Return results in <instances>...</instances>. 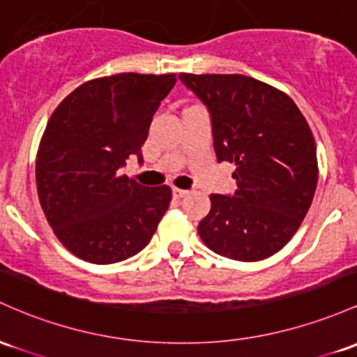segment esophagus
I'll return each instance as SVG.
<instances>
[{"label":"esophagus","instance_id":"esophagus-1","mask_svg":"<svg viewBox=\"0 0 357 357\" xmlns=\"http://www.w3.org/2000/svg\"><path fill=\"white\" fill-rule=\"evenodd\" d=\"M185 195H188L186 190H181V188H172V197L174 198H183Z\"/></svg>","mask_w":357,"mask_h":357}]
</instances>
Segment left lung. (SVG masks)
<instances>
[{
    "label": "left lung",
    "instance_id": "obj_1",
    "mask_svg": "<svg viewBox=\"0 0 357 357\" xmlns=\"http://www.w3.org/2000/svg\"><path fill=\"white\" fill-rule=\"evenodd\" d=\"M210 113L218 162L236 164L234 195H211L198 234L213 252L254 262L288 244L315 195L312 130L280 89L242 74H181Z\"/></svg>",
    "mask_w": 357,
    "mask_h": 357
}]
</instances>
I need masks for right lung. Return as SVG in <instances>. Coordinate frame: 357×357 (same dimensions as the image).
<instances>
[{"label": "right lung", "mask_w": 357, "mask_h": 357, "mask_svg": "<svg viewBox=\"0 0 357 357\" xmlns=\"http://www.w3.org/2000/svg\"><path fill=\"white\" fill-rule=\"evenodd\" d=\"M176 74L98 77L62 100L37 154V193L47 222L74 256L113 264L140 252L169 208L171 188L121 176L142 149Z\"/></svg>", "instance_id": "right-lung-1"}]
</instances>
